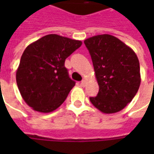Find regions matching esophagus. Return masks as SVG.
Returning <instances> with one entry per match:
<instances>
[{
    "instance_id": "1",
    "label": "esophagus",
    "mask_w": 154,
    "mask_h": 154,
    "mask_svg": "<svg viewBox=\"0 0 154 154\" xmlns=\"http://www.w3.org/2000/svg\"><path fill=\"white\" fill-rule=\"evenodd\" d=\"M80 86H82V87L86 86V80H81V82H80Z\"/></svg>"
}]
</instances>
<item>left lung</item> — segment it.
I'll use <instances>...</instances> for the list:
<instances>
[{
  "label": "left lung",
  "mask_w": 154,
  "mask_h": 154,
  "mask_svg": "<svg viewBox=\"0 0 154 154\" xmlns=\"http://www.w3.org/2000/svg\"><path fill=\"white\" fill-rule=\"evenodd\" d=\"M92 57L99 90L91 103L105 114L118 112L132 101L140 84V62L134 51L109 34L84 41Z\"/></svg>",
  "instance_id": "8db88e82"
}]
</instances>
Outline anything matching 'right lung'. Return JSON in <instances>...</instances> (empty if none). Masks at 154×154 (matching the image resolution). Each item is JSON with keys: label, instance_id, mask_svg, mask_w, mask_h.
I'll return each instance as SVG.
<instances>
[{"label": "right lung", "instance_id": "1", "mask_svg": "<svg viewBox=\"0 0 154 154\" xmlns=\"http://www.w3.org/2000/svg\"><path fill=\"white\" fill-rule=\"evenodd\" d=\"M82 42L49 34L28 45L16 72L17 86L25 102L34 110L48 113L56 109L75 85L65 60Z\"/></svg>", "mask_w": 154, "mask_h": 154}]
</instances>
